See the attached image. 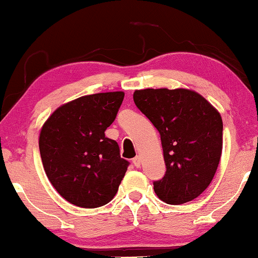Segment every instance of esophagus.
I'll use <instances>...</instances> for the list:
<instances>
[{"label":"esophagus","instance_id":"1","mask_svg":"<svg viewBox=\"0 0 258 258\" xmlns=\"http://www.w3.org/2000/svg\"><path fill=\"white\" fill-rule=\"evenodd\" d=\"M133 164H135V167L137 168H140V165H142V159H140L139 156H137V157L133 158Z\"/></svg>","mask_w":258,"mask_h":258}]
</instances>
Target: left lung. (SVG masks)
<instances>
[{"label":"left lung","mask_w":258,"mask_h":258,"mask_svg":"<svg viewBox=\"0 0 258 258\" xmlns=\"http://www.w3.org/2000/svg\"><path fill=\"white\" fill-rule=\"evenodd\" d=\"M133 100L161 135L167 171L153 189L162 201L194 200L213 180L223 151L220 113L190 89H142Z\"/></svg>","instance_id":"obj_1"}]
</instances>
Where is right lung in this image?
<instances>
[{"instance_id":"right-lung-1","label":"right lung","mask_w":258,"mask_h":258,"mask_svg":"<svg viewBox=\"0 0 258 258\" xmlns=\"http://www.w3.org/2000/svg\"><path fill=\"white\" fill-rule=\"evenodd\" d=\"M125 93L109 91L64 103L44 122L39 150L44 170L61 198L96 208L115 197L128 167L115 140L106 138Z\"/></svg>"}]
</instances>
